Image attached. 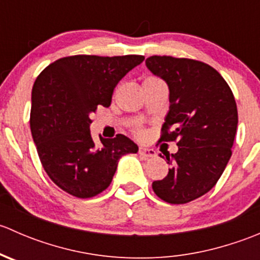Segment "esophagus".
<instances>
[{
  "label": "esophagus",
  "mask_w": 260,
  "mask_h": 260,
  "mask_svg": "<svg viewBox=\"0 0 260 260\" xmlns=\"http://www.w3.org/2000/svg\"><path fill=\"white\" fill-rule=\"evenodd\" d=\"M138 153H140L142 157H145V158H149V157L156 156V151L152 148H147V147H141V148L138 149Z\"/></svg>",
  "instance_id": "esophagus-1"
}]
</instances>
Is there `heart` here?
<instances>
[{
    "label": "heart",
    "mask_w": 260,
    "mask_h": 260,
    "mask_svg": "<svg viewBox=\"0 0 260 260\" xmlns=\"http://www.w3.org/2000/svg\"><path fill=\"white\" fill-rule=\"evenodd\" d=\"M135 133H136V136H137L138 138H141V140L146 138V136H147V132L145 129H143V128H137V129L135 131Z\"/></svg>",
    "instance_id": "heart-1"
}]
</instances>
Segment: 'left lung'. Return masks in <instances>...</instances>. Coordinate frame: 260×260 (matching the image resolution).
<instances>
[{"instance_id": "obj_1", "label": "left lung", "mask_w": 260, "mask_h": 260, "mask_svg": "<svg viewBox=\"0 0 260 260\" xmlns=\"http://www.w3.org/2000/svg\"><path fill=\"white\" fill-rule=\"evenodd\" d=\"M146 65L170 89L159 142L179 146L166 156L167 176L152 188L169 204L190 203L216 185L232 157L238 127L234 94L214 68L199 60L153 55Z\"/></svg>"}]
</instances>
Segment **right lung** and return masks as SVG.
<instances>
[{"mask_svg":"<svg viewBox=\"0 0 260 260\" xmlns=\"http://www.w3.org/2000/svg\"><path fill=\"white\" fill-rule=\"evenodd\" d=\"M143 60L142 55H73L36 78L31 133L44 170L65 192L79 199L99 195L111 185L118 159L137 153V145L123 135L101 138L96 146L89 125L98 106H111L118 81Z\"/></svg>","mask_w":260,"mask_h":260,"instance_id":"1","label":"right lung"}]
</instances>
